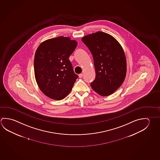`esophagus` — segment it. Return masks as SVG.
Wrapping results in <instances>:
<instances>
[{"instance_id":"obj_1","label":"esophagus","mask_w":160,"mask_h":160,"mask_svg":"<svg viewBox=\"0 0 160 160\" xmlns=\"http://www.w3.org/2000/svg\"><path fill=\"white\" fill-rule=\"evenodd\" d=\"M82 76H83V74H82V73H80V74H79V77L80 78H81Z\"/></svg>"}]
</instances>
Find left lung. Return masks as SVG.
Segmentation results:
<instances>
[{
    "label": "left lung",
    "instance_id": "8db88e82",
    "mask_svg": "<svg viewBox=\"0 0 160 160\" xmlns=\"http://www.w3.org/2000/svg\"><path fill=\"white\" fill-rule=\"evenodd\" d=\"M92 54L96 76L90 85L102 96L111 95L126 78L125 54L120 44L109 34L98 31L81 39Z\"/></svg>",
    "mask_w": 160,
    "mask_h": 160
}]
</instances>
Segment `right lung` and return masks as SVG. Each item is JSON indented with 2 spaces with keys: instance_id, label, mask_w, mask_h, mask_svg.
<instances>
[{
  "instance_id": "obj_1",
  "label": "right lung",
  "mask_w": 160,
  "mask_h": 160,
  "mask_svg": "<svg viewBox=\"0 0 160 160\" xmlns=\"http://www.w3.org/2000/svg\"><path fill=\"white\" fill-rule=\"evenodd\" d=\"M77 44L69 37H59L46 40L37 48L34 57L35 80L49 98L62 100L72 89L78 76L68 58Z\"/></svg>"
}]
</instances>
